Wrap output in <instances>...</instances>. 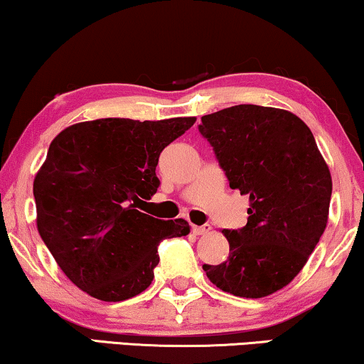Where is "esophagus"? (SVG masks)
I'll return each instance as SVG.
<instances>
[{
  "label": "esophagus",
  "mask_w": 364,
  "mask_h": 364,
  "mask_svg": "<svg viewBox=\"0 0 364 364\" xmlns=\"http://www.w3.org/2000/svg\"><path fill=\"white\" fill-rule=\"evenodd\" d=\"M211 231V226L209 224H204V226H193V234L196 235H204Z\"/></svg>",
  "instance_id": "1"
}]
</instances>
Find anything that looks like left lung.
I'll return each mask as SVG.
<instances>
[{
    "label": "left lung",
    "instance_id": "1",
    "mask_svg": "<svg viewBox=\"0 0 364 364\" xmlns=\"http://www.w3.org/2000/svg\"><path fill=\"white\" fill-rule=\"evenodd\" d=\"M229 186L249 198L247 224L224 229L229 257L204 264L219 289L262 299L294 280L328 223L331 175L314 133L295 114L234 105L201 117Z\"/></svg>",
    "mask_w": 364,
    "mask_h": 364
}]
</instances>
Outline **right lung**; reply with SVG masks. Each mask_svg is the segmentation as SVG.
Returning <instances> with one entry per match:
<instances>
[{
  "mask_svg": "<svg viewBox=\"0 0 364 364\" xmlns=\"http://www.w3.org/2000/svg\"><path fill=\"white\" fill-rule=\"evenodd\" d=\"M194 117L99 119L64 129L34 176L36 224L60 270L104 301L132 299L151 284L163 239L189 234L184 219L143 211L156 193L163 148Z\"/></svg>",
  "mask_w": 364,
  "mask_h": 364,
  "instance_id": "right-lung-1",
  "label": "right lung"
}]
</instances>
